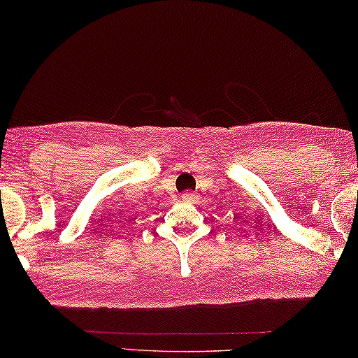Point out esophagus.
<instances>
[{
	"label": "esophagus",
	"mask_w": 358,
	"mask_h": 358,
	"mask_svg": "<svg viewBox=\"0 0 358 358\" xmlns=\"http://www.w3.org/2000/svg\"><path fill=\"white\" fill-rule=\"evenodd\" d=\"M196 195L195 193H192V192H185L184 195H182V199L184 201H189V203H193V201H196Z\"/></svg>",
	"instance_id": "34e87169"
}]
</instances>
